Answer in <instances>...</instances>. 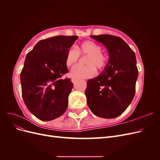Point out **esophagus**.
<instances>
[{
	"instance_id": "34e87169",
	"label": "esophagus",
	"mask_w": 160,
	"mask_h": 160,
	"mask_svg": "<svg viewBox=\"0 0 160 160\" xmlns=\"http://www.w3.org/2000/svg\"><path fill=\"white\" fill-rule=\"evenodd\" d=\"M77 81H78V80H77V79H75V78H72V79H71V81H72L73 83H75Z\"/></svg>"
}]
</instances>
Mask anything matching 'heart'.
Wrapping results in <instances>:
<instances>
[{"label":"heart","mask_w":160,"mask_h":160,"mask_svg":"<svg viewBox=\"0 0 160 160\" xmlns=\"http://www.w3.org/2000/svg\"><path fill=\"white\" fill-rule=\"evenodd\" d=\"M81 55L88 56L85 62L87 65H76L72 68L70 75L77 79L91 78L97 73L96 68L103 69L108 63V57L101 52V47L92 41L82 42L75 47H71L65 56V63L69 67L79 61Z\"/></svg>","instance_id":"obj_1"}]
</instances>
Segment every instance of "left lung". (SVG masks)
<instances>
[{
  "label": "left lung",
  "mask_w": 160,
  "mask_h": 160,
  "mask_svg": "<svg viewBox=\"0 0 160 160\" xmlns=\"http://www.w3.org/2000/svg\"><path fill=\"white\" fill-rule=\"evenodd\" d=\"M91 37L105 46L110 58L102 72L88 81L85 90L88 105L98 117L117 118L134 98L138 77L136 57L122 38L110 35Z\"/></svg>",
  "instance_id": "1"
}]
</instances>
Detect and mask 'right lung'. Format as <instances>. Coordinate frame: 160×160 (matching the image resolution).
Segmentation results:
<instances>
[{"instance_id": "obj_1", "label": "right lung", "mask_w": 160, "mask_h": 160, "mask_svg": "<svg viewBox=\"0 0 160 160\" xmlns=\"http://www.w3.org/2000/svg\"><path fill=\"white\" fill-rule=\"evenodd\" d=\"M77 36H55L38 41L28 53L21 72L22 96L27 109L41 121H51L63 114L73 87L65 56Z\"/></svg>"}]
</instances>
